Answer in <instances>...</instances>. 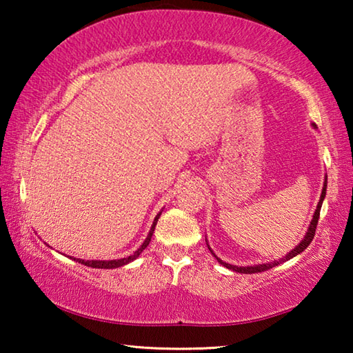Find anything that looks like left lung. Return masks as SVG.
Returning a JSON list of instances; mask_svg holds the SVG:
<instances>
[{"instance_id": "obj_1", "label": "left lung", "mask_w": 353, "mask_h": 353, "mask_svg": "<svg viewBox=\"0 0 353 353\" xmlns=\"http://www.w3.org/2000/svg\"><path fill=\"white\" fill-rule=\"evenodd\" d=\"M312 126L316 129V124H312ZM325 193H327V176H325V181H324V187H322L321 199H319V202H318V207H316L314 214H313V219H312V223H310V225H308V230H307L305 236H303V238H302V241L299 243L294 249H291L290 252L283 256V259L274 260V261H270V263H260V265H250V266H235V265H230V263H225V261H223V260H221V259H218V256L214 255V252H213V250H212V248L208 246V244H207V246H208V249H210L212 255L214 256V259L218 260L219 265H223L224 268H227V270H230V271H235V272H240V274H255V272H263V271H268V270H271V268H274V266L280 265V263H285V261H288V260H291V259H292V256H296V255H299V254H301V252H303V250H305V249L308 248V244L313 241V238H314V232H316V225H318V219H319L321 207H322V202H324Z\"/></svg>"}]
</instances>
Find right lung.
Segmentation results:
<instances>
[{
  "label": "right lung",
  "instance_id": "1",
  "mask_svg": "<svg viewBox=\"0 0 353 353\" xmlns=\"http://www.w3.org/2000/svg\"><path fill=\"white\" fill-rule=\"evenodd\" d=\"M162 212H163V210H162ZM162 212H159L157 216L154 218V223H152V225H151V230H149L146 240L143 241L141 246H140L139 249H137L132 255L126 256V259H119V260H82V259H73V256H70V259H73V260L77 261V263H82V265H85V266L98 268V270H115V268L128 265V263L134 261L135 259H139V255L143 252V250H145V249L148 248V244L151 243V238H152V234H154L155 224H157V221H159V218H160V214H162Z\"/></svg>",
  "mask_w": 353,
  "mask_h": 353
}]
</instances>
